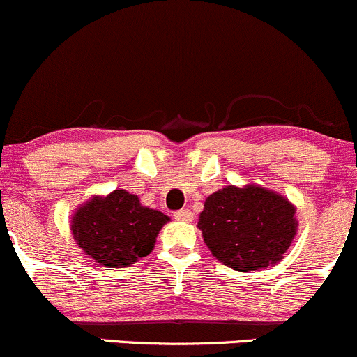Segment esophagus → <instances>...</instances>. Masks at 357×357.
I'll use <instances>...</instances> for the list:
<instances>
[{
	"label": "esophagus",
	"instance_id": "obj_1",
	"mask_svg": "<svg viewBox=\"0 0 357 357\" xmlns=\"http://www.w3.org/2000/svg\"><path fill=\"white\" fill-rule=\"evenodd\" d=\"M174 219L180 222H192V219H194V213L188 211V208H183V211H178L174 213Z\"/></svg>",
	"mask_w": 357,
	"mask_h": 357
}]
</instances>
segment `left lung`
I'll return each instance as SVG.
<instances>
[{
	"label": "left lung",
	"instance_id": "8db88e82",
	"mask_svg": "<svg viewBox=\"0 0 357 357\" xmlns=\"http://www.w3.org/2000/svg\"><path fill=\"white\" fill-rule=\"evenodd\" d=\"M287 197L254 185H225L208 195L197 227L217 261L238 272L274 266L294 241L299 222Z\"/></svg>",
	"mask_w": 357,
	"mask_h": 357
}]
</instances>
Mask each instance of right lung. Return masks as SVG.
I'll return each mask as SVG.
<instances>
[{"label":"right lung","instance_id":"right-lung-1","mask_svg":"<svg viewBox=\"0 0 357 357\" xmlns=\"http://www.w3.org/2000/svg\"><path fill=\"white\" fill-rule=\"evenodd\" d=\"M169 220L160 211L142 205L135 194L116 188L79 205L71 215L70 230L91 262L121 269L152 252Z\"/></svg>","mask_w":357,"mask_h":357}]
</instances>
